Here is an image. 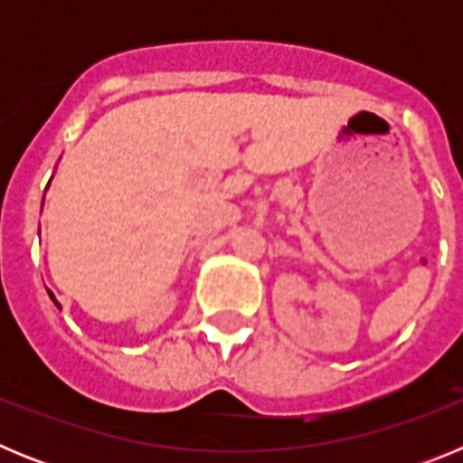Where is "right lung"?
<instances>
[{"mask_svg": "<svg viewBox=\"0 0 463 463\" xmlns=\"http://www.w3.org/2000/svg\"><path fill=\"white\" fill-rule=\"evenodd\" d=\"M48 294H51V298H52V301H55V297H52V292H48ZM55 306H57V308H60V304H57V301H55Z\"/></svg>", "mask_w": 463, "mask_h": 463, "instance_id": "1", "label": "right lung"}]
</instances>
